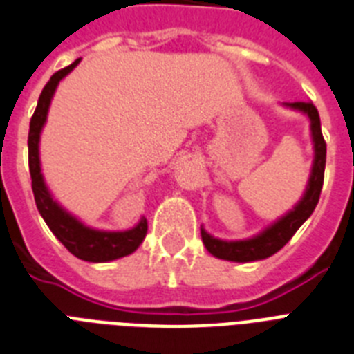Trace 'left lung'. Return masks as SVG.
Here are the masks:
<instances>
[{"instance_id":"1","label":"left lung","mask_w":354,"mask_h":354,"mask_svg":"<svg viewBox=\"0 0 354 354\" xmlns=\"http://www.w3.org/2000/svg\"><path fill=\"white\" fill-rule=\"evenodd\" d=\"M286 106L306 113L311 121L315 159L308 180V188L304 192L299 204L291 212L286 213L284 217H280L270 227H266L262 233L246 239V241H221V239L209 235L204 227H201L204 246L217 259L232 262H253L275 255L280 248L288 244L289 239L311 217V213L317 208L320 192H322L324 170H326V141H324L322 128H320V115H318V110L313 103L297 101V103H286Z\"/></svg>"}]
</instances>
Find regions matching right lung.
<instances>
[{"label":"right lung","instance_id":"add662e5","mask_svg":"<svg viewBox=\"0 0 354 354\" xmlns=\"http://www.w3.org/2000/svg\"><path fill=\"white\" fill-rule=\"evenodd\" d=\"M75 59L72 65L61 68L50 77V81L45 84V88L41 92L39 101H37L36 112L30 119V130H28V168H30L32 179V192L36 198V206L39 209L41 217L45 218L46 226L50 227L59 242L66 250L75 255L81 261L86 262H110L121 257H127L141 246L145 241L146 232H148V223L142 217L137 226L127 232H101L93 227L84 226L81 221L70 215L66 209H63L59 204L52 198L50 192L46 188L43 174H41L39 162V136L41 130L46 122V113L48 106L54 97V92L57 84L65 75H68L75 66L79 65Z\"/></svg>","mask_w":354,"mask_h":354}]
</instances>
